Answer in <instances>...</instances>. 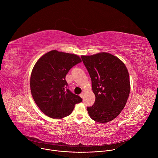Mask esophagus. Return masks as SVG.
Instances as JSON below:
<instances>
[{"instance_id": "esophagus-1", "label": "esophagus", "mask_w": 158, "mask_h": 158, "mask_svg": "<svg viewBox=\"0 0 158 158\" xmlns=\"http://www.w3.org/2000/svg\"><path fill=\"white\" fill-rule=\"evenodd\" d=\"M84 93L82 92V93L80 94V96H81L82 98H84Z\"/></svg>"}]
</instances>
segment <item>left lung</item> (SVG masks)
Returning a JSON list of instances; mask_svg holds the SVG:
<instances>
[{
  "mask_svg": "<svg viewBox=\"0 0 158 158\" xmlns=\"http://www.w3.org/2000/svg\"><path fill=\"white\" fill-rule=\"evenodd\" d=\"M92 81L96 99L87 107L92 119L106 123L117 118L125 107L130 93L129 73L124 63L108 52L82 56Z\"/></svg>",
  "mask_w": 158,
  "mask_h": 158,
  "instance_id": "1",
  "label": "left lung"
}]
</instances>
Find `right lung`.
Segmentation results:
<instances>
[{"instance_id": "obj_1", "label": "right lung", "mask_w": 158, "mask_h": 158, "mask_svg": "<svg viewBox=\"0 0 158 158\" xmlns=\"http://www.w3.org/2000/svg\"><path fill=\"white\" fill-rule=\"evenodd\" d=\"M81 59L56 50L41 56L35 64L31 76L32 96L40 110L52 119H62L71 114L74 106L82 99L66 89L65 79L69 71Z\"/></svg>"}]
</instances>
